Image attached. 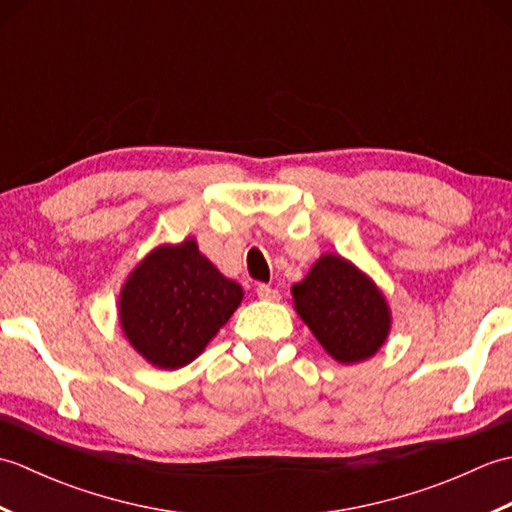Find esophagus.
Here are the masks:
<instances>
[{
    "instance_id": "obj_1",
    "label": "esophagus",
    "mask_w": 512,
    "mask_h": 512,
    "mask_svg": "<svg viewBox=\"0 0 512 512\" xmlns=\"http://www.w3.org/2000/svg\"><path fill=\"white\" fill-rule=\"evenodd\" d=\"M257 297L264 299V301H277L279 299V290L270 288L268 284H259L257 286Z\"/></svg>"
}]
</instances>
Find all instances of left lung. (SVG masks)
Returning <instances> with one entry per match:
<instances>
[{
    "label": "left lung",
    "mask_w": 512,
    "mask_h": 512,
    "mask_svg": "<svg viewBox=\"0 0 512 512\" xmlns=\"http://www.w3.org/2000/svg\"><path fill=\"white\" fill-rule=\"evenodd\" d=\"M292 303L323 350L343 365L372 358L391 330L383 290L350 259L334 253H323L292 286Z\"/></svg>",
    "instance_id": "8db88e82"
}]
</instances>
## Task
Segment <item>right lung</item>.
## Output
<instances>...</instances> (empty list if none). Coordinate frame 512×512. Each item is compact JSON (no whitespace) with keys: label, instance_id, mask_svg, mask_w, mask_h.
Segmentation results:
<instances>
[{"label":"right lung","instance_id":"add662e5","mask_svg":"<svg viewBox=\"0 0 512 512\" xmlns=\"http://www.w3.org/2000/svg\"><path fill=\"white\" fill-rule=\"evenodd\" d=\"M242 299V286L187 237L140 259L118 295V323L147 363L180 369L204 352Z\"/></svg>","mask_w":512,"mask_h":512}]
</instances>
